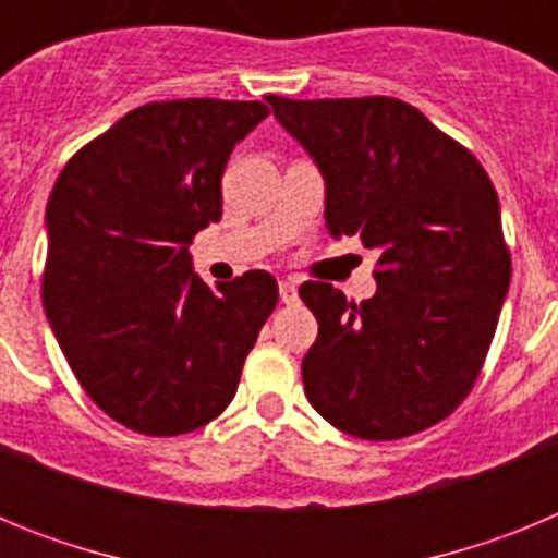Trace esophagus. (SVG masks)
<instances>
[{"label": "esophagus", "mask_w": 558, "mask_h": 558, "mask_svg": "<svg viewBox=\"0 0 558 558\" xmlns=\"http://www.w3.org/2000/svg\"><path fill=\"white\" fill-rule=\"evenodd\" d=\"M279 299H282V304L299 302V284H295L293 279H284V282H279Z\"/></svg>", "instance_id": "obj_1"}]
</instances>
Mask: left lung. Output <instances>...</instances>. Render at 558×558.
I'll return each mask as SVG.
<instances>
[{
    "mask_svg": "<svg viewBox=\"0 0 558 558\" xmlns=\"http://www.w3.org/2000/svg\"><path fill=\"white\" fill-rule=\"evenodd\" d=\"M324 179L327 231L379 251L363 304L327 282L299 295L318 318L302 360L310 405L366 441L450 416L475 386L509 295L500 201L466 147L393 97H268Z\"/></svg>",
    "mask_w": 558,
    "mask_h": 558,
    "instance_id": "8db88e82",
    "label": "left lung"
}]
</instances>
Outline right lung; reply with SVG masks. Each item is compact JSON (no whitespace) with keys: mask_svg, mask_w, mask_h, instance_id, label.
I'll use <instances>...</instances> for the list:
<instances>
[{"mask_svg":"<svg viewBox=\"0 0 558 558\" xmlns=\"http://www.w3.org/2000/svg\"><path fill=\"white\" fill-rule=\"evenodd\" d=\"M263 102L172 100L125 113L72 156L47 204L44 310L95 405L145 436L226 411L279 288L248 270L218 288L192 236L223 215L220 179Z\"/></svg>","mask_w":558,"mask_h":558,"instance_id":"obj_1","label":"right lung"}]
</instances>
